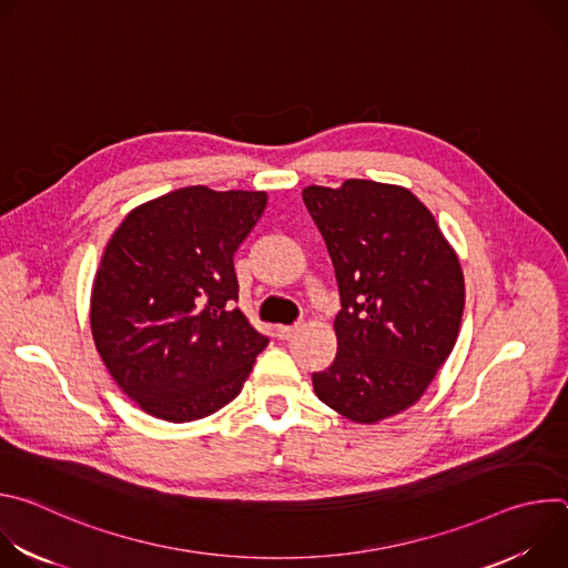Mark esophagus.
<instances>
[{
    "label": "esophagus",
    "instance_id": "34e87169",
    "mask_svg": "<svg viewBox=\"0 0 568 568\" xmlns=\"http://www.w3.org/2000/svg\"><path fill=\"white\" fill-rule=\"evenodd\" d=\"M298 328H301L298 323H294V326H278V328H276V337H278V339H292V337L298 333Z\"/></svg>",
    "mask_w": 568,
    "mask_h": 568
}]
</instances>
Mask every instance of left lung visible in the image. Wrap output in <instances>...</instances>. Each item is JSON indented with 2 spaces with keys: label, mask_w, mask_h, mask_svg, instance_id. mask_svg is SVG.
Listing matches in <instances>:
<instances>
[{
  "label": "left lung",
  "mask_w": 568,
  "mask_h": 568,
  "mask_svg": "<svg viewBox=\"0 0 568 568\" xmlns=\"http://www.w3.org/2000/svg\"><path fill=\"white\" fill-rule=\"evenodd\" d=\"M303 202L342 301L335 362L312 373L316 397L364 425L409 409L458 337L465 283L454 250L402 186L346 180L303 189Z\"/></svg>",
  "instance_id": "1"
}]
</instances>
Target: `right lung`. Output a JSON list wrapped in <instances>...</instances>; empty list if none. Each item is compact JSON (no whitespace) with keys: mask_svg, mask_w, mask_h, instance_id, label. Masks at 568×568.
Listing matches in <instances>:
<instances>
[{"mask_svg":"<svg viewBox=\"0 0 568 568\" xmlns=\"http://www.w3.org/2000/svg\"><path fill=\"white\" fill-rule=\"evenodd\" d=\"M261 191L186 186L125 215L92 290L97 348L128 397L191 423L229 404L270 337L237 301L233 254L263 215Z\"/></svg>","mask_w":568,"mask_h":568,"instance_id":"right-lung-1","label":"right lung"}]
</instances>
